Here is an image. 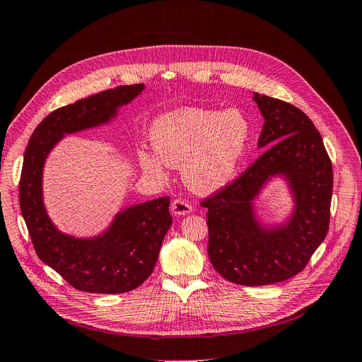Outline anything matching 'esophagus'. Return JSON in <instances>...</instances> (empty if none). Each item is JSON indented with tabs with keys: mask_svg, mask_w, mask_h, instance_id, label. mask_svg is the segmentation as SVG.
Here are the masks:
<instances>
[{
	"mask_svg": "<svg viewBox=\"0 0 362 362\" xmlns=\"http://www.w3.org/2000/svg\"><path fill=\"white\" fill-rule=\"evenodd\" d=\"M192 211V207L189 203H186L185 199L176 198L174 202L171 203V213L174 216H185V215H189Z\"/></svg>",
	"mask_w": 362,
	"mask_h": 362,
	"instance_id": "34e87169",
	"label": "esophagus"
}]
</instances>
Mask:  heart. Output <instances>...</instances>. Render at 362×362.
Wrapping results in <instances>:
<instances>
[{
	"label": "heart",
	"mask_w": 362,
	"mask_h": 362,
	"mask_svg": "<svg viewBox=\"0 0 362 362\" xmlns=\"http://www.w3.org/2000/svg\"><path fill=\"white\" fill-rule=\"evenodd\" d=\"M155 152L139 151L141 168L165 177L179 167L182 179L197 194L225 188L242 164L250 141V124L238 109L209 110L182 107L159 116L149 131Z\"/></svg>",
	"instance_id": "heart-1"
}]
</instances>
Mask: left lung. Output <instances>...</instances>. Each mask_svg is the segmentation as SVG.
Masks as SVG:
<instances>
[{
    "label": "left lung",
    "mask_w": 362,
    "mask_h": 362,
    "mask_svg": "<svg viewBox=\"0 0 362 362\" xmlns=\"http://www.w3.org/2000/svg\"><path fill=\"white\" fill-rule=\"evenodd\" d=\"M264 117L265 151L234 183L206 199L209 258L233 284L264 286L298 274L329 226L332 165L319 131L296 105L253 92ZM274 180L291 198L290 215L269 224L256 202Z\"/></svg>",
    "instance_id": "8db88e82"
}]
</instances>
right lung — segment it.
Returning <instances> with one entry per match:
<instances>
[{"instance_id":"1","label":"right lung","mask_w":362,"mask_h":362,"mask_svg":"<svg viewBox=\"0 0 362 362\" xmlns=\"http://www.w3.org/2000/svg\"><path fill=\"white\" fill-rule=\"evenodd\" d=\"M144 90V85L117 86L52 112L26 146L19 202L38 258L78 291L122 293L136 289L155 269L170 230V197L120 209L101 233L76 237L50 219L43 197V171L49 153L66 134L110 124L120 107Z\"/></svg>"}]
</instances>
